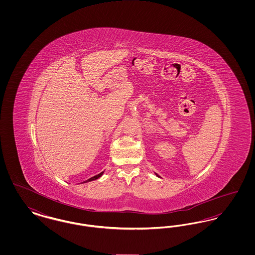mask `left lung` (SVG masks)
Segmentation results:
<instances>
[{
    "label": "left lung",
    "mask_w": 255,
    "mask_h": 255,
    "mask_svg": "<svg viewBox=\"0 0 255 255\" xmlns=\"http://www.w3.org/2000/svg\"><path fill=\"white\" fill-rule=\"evenodd\" d=\"M156 175H157V174H156ZM157 176H158V175H157Z\"/></svg>",
    "instance_id": "1"
}]
</instances>
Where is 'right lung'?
<instances>
[{"label": "right lung", "instance_id": "1", "mask_svg": "<svg viewBox=\"0 0 255 255\" xmlns=\"http://www.w3.org/2000/svg\"><path fill=\"white\" fill-rule=\"evenodd\" d=\"M102 174H103V172H101V173H99L98 175H96V176H94V177H92L91 179H89V180H87V181H85L84 182H92V181H95V180H97V179H98V178H100L101 176H102Z\"/></svg>", "mask_w": 255, "mask_h": 255}]
</instances>
